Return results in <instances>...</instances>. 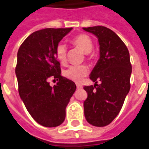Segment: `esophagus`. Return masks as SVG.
<instances>
[{
	"instance_id": "esophagus-1",
	"label": "esophagus",
	"mask_w": 149,
	"mask_h": 149,
	"mask_svg": "<svg viewBox=\"0 0 149 149\" xmlns=\"http://www.w3.org/2000/svg\"><path fill=\"white\" fill-rule=\"evenodd\" d=\"M76 86H77V89L82 88V85L79 84H76Z\"/></svg>"
}]
</instances>
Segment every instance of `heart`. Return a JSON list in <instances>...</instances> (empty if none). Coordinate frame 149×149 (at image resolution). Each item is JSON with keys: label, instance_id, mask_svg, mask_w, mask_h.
Segmentation results:
<instances>
[{"label": "heart", "instance_id": "b5f03b06", "mask_svg": "<svg viewBox=\"0 0 149 149\" xmlns=\"http://www.w3.org/2000/svg\"><path fill=\"white\" fill-rule=\"evenodd\" d=\"M71 43L75 47L81 49L85 53L87 58H92L93 54L92 53V49L93 47L91 38L85 34H81L73 38L71 40ZM55 54L57 59L62 63L66 61L67 57V48L63 43H59L56 47ZM89 72L88 67L85 65H71L67 69L65 70L64 75L69 80L75 82H80Z\"/></svg>", "mask_w": 149, "mask_h": 149}]
</instances>
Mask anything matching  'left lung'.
I'll use <instances>...</instances> for the list:
<instances>
[{
    "mask_svg": "<svg viewBox=\"0 0 149 149\" xmlns=\"http://www.w3.org/2000/svg\"><path fill=\"white\" fill-rule=\"evenodd\" d=\"M98 38L100 59L90 74L94 86H84L87 98L84 116L96 127L109 125L121 109L130 89L132 66L127 47L111 29L104 26L83 28ZM98 81L101 84H97Z\"/></svg>",
    "mask_w": 149,
    "mask_h": 149,
    "instance_id": "obj_1",
    "label": "left lung"
}]
</instances>
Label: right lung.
<instances>
[{
    "instance_id": "obj_1",
    "label": "right lung",
    "mask_w": 149,
    "mask_h": 149,
    "mask_svg": "<svg viewBox=\"0 0 149 149\" xmlns=\"http://www.w3.org/2000/svg\"><path fill=\"white\" fill-rule=\"evenodd\" d=\"M72 30L44 29L33 32L20 46L16 74L20 98L34 120L47 127L63 123L65 108L76 90L73 81L61 75L55 49ZM49 78L58 80L53 87Z\"/></svg>"
}]
</instances>
